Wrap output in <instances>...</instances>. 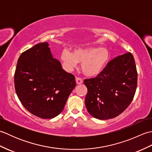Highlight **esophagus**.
<instances>
[{"label":"esophagus","instance_id":"esophagus-1","mask_svg":"<svg viewBox=\"0 0 152 152\" xmlns=\"http://www.w3.org/2000/svg\"><path fill=\"white\" fill-rule=\"evenodd\" d=\"M76 84H78V85L82 84V83H83V80H82V79H81L80 78L76 77Z\"/></svg>","mask_w":152,"mask_h":152}]
</instances>
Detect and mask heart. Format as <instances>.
Here are the masks:
<instances>
[{
    "instance_id": "1",
    "label": "heart",
    "mask_w": 152,
    "mask_h": 152,
    "mask_svg": "<svg viewBox=\"0 0 152 152\" xmlns=\"http://www.w3.org/2000/svg\"><path fill=\"white\" fill-rule=\"evenodd\" d=\"M60 59L68 70L81 64V69L84 75L95 77L101 74L110 59V53L104 48L88 47L78 48L73 53L66 49L61 51Z\"/></svg>"
}]
</instances>
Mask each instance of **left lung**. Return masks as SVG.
Masks as SVG:
<instances>
[{"instance_id":"8db88e82","label":"left lung","mask_w":152,"mask_h":152,"mask_svg":"<svg viewBox=\"0 0 152 152\" xmlns=\"http://www.w3.org/2000/svg\"><path fill=\"white\" fill-rule=\"evenodd\" d=\"M87 110L95 118H114L133 99L137 86V71L133 56L127 53L110 61L95 78L86 79Z\"/></svg>"}]
</instances>
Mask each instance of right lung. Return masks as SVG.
<instances>
[{"instance_id":"right-lung-1","label":"right lung","mask_w":152,"mask_h":152,"mask_svg":"<svg viewBox=\"0 0 152 152\" xmlns=\"http://www.w3.org/2000/svg\"><path fill=\"white\" fill-rule=\"evenodd\" d=\"M14 84L19 101L28 112L42 119H51L63 110L76 80L53 57L49 44L42 42L21 53Z\"/></svg>"}]
</instances>
